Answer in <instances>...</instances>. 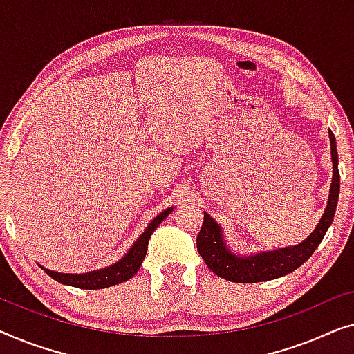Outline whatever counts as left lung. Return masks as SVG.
I'll return each instance as SVG.
<instances>
[{"label":"left lung","mask_w":354,"mask_h":354,"mask_svg":"<svg viewBox=\"0 0 354 354\" xmlns=\"http://www.w3.org/2000/svg\"><path fill=\"white\" fill-rule=\"evenodd\" d=\"M330 138V154H332V183L328 190V201L324 214L313 230V234L304 239L301 243L295 246H285V248L272 251H259V253L239 254L229 246L225 240L224 230L217 221L205 212L201 230L198 234L196 246L200 256L205 259L207 268L219 277L229 280V282L239 283H254L266 282L283 277L299 266L306 263L311 254L321 243L324 235L330 227L333 216H335L338 193H340V174H338V153L337 142L332 130H328Z\"/></svg>","instance_id":"left-lung-1"}]
</instances>
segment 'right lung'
Returning <instances> with one entry per match:
<instances>
[{
  "mask_svg": "<svg viewBox=\"0 0 354 354\" xmlns=\"http://www.w3.org/2000/svg\"><path fill=\"white\" fill-rule=\"evenodd\" d=\"M172 209L174 206L167 207V209H164L161 214L154 217V219L148 224L147 229L143 230V234L133 241V245L130 246L127 253H125L119 261H115L114 264L108 266V268L90 270V272H85V274H62V272H55V270L43 268V266H40V268L45 270L51 279H55L56 282H59L62 285H71V287H77V288L100 290V288H108V287H113V285L122 283L125 280L132 279L133 275L138 272L140 266H142L145 256H147L149 236H151L154 230H156V227L161 224L169 214H171Z\"/></svg>",
  "mask_w": 354,
  "mask_h": 354,
  "instance_id": "1",
  "label": "right lung"
}]
</instances>
